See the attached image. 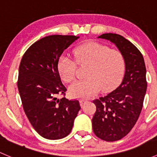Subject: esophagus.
Wrapping results in <instances>:
<instances>
[{
	"mask_svg": "<svg viewBox=\"0 0 157 157\" xmlns=\"http://www.w3.org/2000/svg\"><path fill=\"white\" fill-rule=\"evenodd\" d=\"M86 102H87V100H86V99H81L80 100V105H81V106H83V105H84V103Z\"/></svg>",
	"mask_w": 157,
	"mask_h": 157,
	"instance_id": "34e87169",
	"label": "esophagus"
}]
</instances>
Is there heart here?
I'll return each mask as SVG.
<instances>
[{
	"instance_id": "obj_1",
	"label": "heart",
	"mask_w": 157,
	"mask_h": 157,
	"mask_svg": "<svg viewBox=\"0 0 157 157\" xmlns=\"http://www.w3.org/2000/svg\"><path fill=\"white\" fill-rule=\"evenodd\" d=\"M75 60L66 55L58 58V71L64 81L71 83L77 77V64L88 65L86 79L71 84L69 92L77 98H88L102 89L109 90L119 83L125 70V59L120 51L111 49L98 42H88L80 45L74 52Z\"/></svg>"
}]
</instances>
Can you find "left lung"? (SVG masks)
<instances>
[{
	"label": "left lung",
	"mask_w": 157,
	"mask_h": 157,
	"mask_svg": "<svg viewBox=\"0 0 157 157\" xmlns=\"http://www.w3.org/2000/svg\"><path fill=\"white\" fill-rule=\"evenodd\" d=\"M98 38L113 42L125 59L121 84L106 96L93 101L96 111L92 119L93 132L105 141L125 137L137 122L147 91L146 67L137 47L120 35L105 33Z\"/></svg>",
	"instance_id": "obj_1"
}]
</instances>
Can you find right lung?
Returning a JSON list of instances; mask_svg holds the SVG:
<instances>
[{"instance_id":"obj_1","label":"right lung","mask_w":157,"mask_h":157,"mask_svg":"<svg viewBox=\"0 0 157 157\" xmlns=\"http://www.w3.org/2000/svg\"><path fill=\"white\" fill-rule=\"evenodd\" d=\"M76 36L52 35L33 43L23 55L19 67L18 86L29 122L42 137L58 140L71 131L80 109L78 100L64 97L67 89L58 71V61ZM58 95H63L58 99Z\"/></svg>"}]
</instances>
